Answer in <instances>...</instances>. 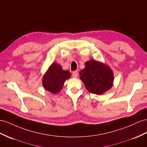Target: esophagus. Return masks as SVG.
I'll list each match as a JSON object with an SVG mask.
<instances>
[{
	"instance_id": "esophagus-1",
	"label": "esophagus",
	"mask_w": 147,
	"mask_h": 147,
	"mask_svg": "<svg viewBox=\"0 0 147 147\" xmlns=\"http://www.w3.org/2000/svg\"><path fill=\"white\" fill-rule=\"evenodd\" d=\"M72 76L73 78H77L78 76V71H74L72 73Z\"/></svg>"
}]
</instances>
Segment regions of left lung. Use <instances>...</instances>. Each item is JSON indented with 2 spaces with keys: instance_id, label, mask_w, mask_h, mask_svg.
<instances>
[{
  "instance_id": "obj_1",
  "label": "left lung",
  "mask_w": 147,
  "mask_h": 147,
  "mask_svg": "<svg viewBox=\"0 0 147 147\" xmlns=\"http://www.w3.org/2000/svg\"><path fill=\"white\" fill-rule=\"evenodd\" d=\"M80 74L86 89L91 93L100 95L112 86L114 81L112 71L109 66L94 59L86 62L85 68L82 69Z\"/></svg>"
}]
</instances>
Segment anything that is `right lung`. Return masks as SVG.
I'll use <instances>...</instances> for the list:
<instances>
[{"mask_svg":"<svg viewBox=\"0 0 147 147\" xmlns=\"http://www.w3.org/2000/svg\"><path fill=\"white\" fill-rule=\"evenodd\" d=\"M71 77L69 71L62 69L61 66L55 63H53L42 81L45 89L51 93H57L63 88L64 82Z\"/></svg>","mask_w":147,"mask_h":147,"instance_id":"1","label":"right lung"}]
</instances>
